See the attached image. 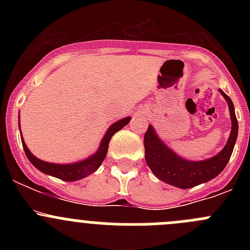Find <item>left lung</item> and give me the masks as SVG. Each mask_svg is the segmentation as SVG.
Segmentation results:
<instances>
[{
	"label": "left lung",
	"instance_id": "1",
	"mask_svg": "<svg viewBox=\"0 0 250 250\" xmlns=\"http://www.w3.org/2000/svg\"><path fill=\"white\" fill-rule=\"evenodd\" d=\"M220 93L229 104L232 128H231L230 138L225 147L221 150V152L209 160L191 162V161L179 157L158 139L153 128L148 125L144 135L145 160L151 172L160 180L176 188H190L211 180L223 172L224 168L226 167L232 155L234 144H236L237 134H238V122L234 113L232 100L223 90H220Z\"/></svg>",
	"mask_w": 250,
	"mask_h": 250
}]
</instances>
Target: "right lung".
Here are the masks:
<instances>
[{
	"mask_svg": "<svg viewBox=\"0 0 250 250\" xmlns=\"http://www.w3.org/2000/svg\"><path fill=\"white\" fill-rule=\"evenodd\" d=\"M129 121H130V117H127L118 121V122L113 123L109 129H107L104 139L102 140L99 150H98L94 155L90 156L89 158H87V160L82 161V162L74 163V165H55V163L44 162V161L39 160V158H36L31 152H30L26 144L24 143V140H22L21 138L22 147H24L25 155H26V157L29 158L30 162H31L37 169L41 170L42 173L55 176V178L62 179V180L64 181L80 180V179L94 173L95 170L100 167L103 161H104L105 157H106L107 148H109V143L111 138H112V135L115 134L116 132L122 129L125 125H128Z\"/></svg>",
	"mask_w": 250,
	"mask_h": 250,
	"instance_id": "obj_1",
	"label": "right lung"
}]
</instances>
